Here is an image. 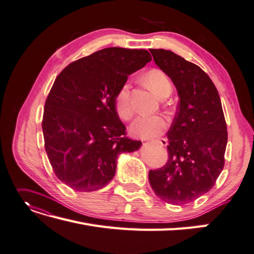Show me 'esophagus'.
I'll use <instances>...</instances> for the list:
<instances>
[{
	"instance_id": "obj_1",
	"label": "esophagus",
	"mask_w": 254,
	"mask_h": 254,
	"mask_svg": "<svg viewBox=\"0 0 254 254\" xmlns=\"http://www.w3.org/2000/svg\"><path fill=\"white\" fill-rule=\"evenodd\" d=\"M155 142H157V144H159L162 147H166L168 145V140L166 138H160L158 140H155Z\"/></svg>"
}]
</instances>
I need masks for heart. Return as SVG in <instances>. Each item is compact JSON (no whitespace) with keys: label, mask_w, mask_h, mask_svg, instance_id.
<instances>
[{"label":"heart","mask_w":254,"mask_h":254,"mask_svg":"<svg viewBox=\"0 0 254 254\" xmlns=\"http://www.w3.org/2000/svg\"><path fill=\"white\" fill-rule=\"evenodd\" d=\"M147 86L161 99L168 96L172 92V82L167 75L160 69H151L145 75ZM116 110L123 120H129L134 114V109L129 96V83L125 82L116 95ZM168 121L164 116H140L131 126L133 135L142 138H150L159 136L164 132Z\"/></svg>","instance_id":"heart-1"}]
</instances>
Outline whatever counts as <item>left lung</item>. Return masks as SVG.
I'll return each instance as SVG.
<instances>
[{
  "label": "left lung",
  "instance_id": "8db88e82",
  "mask_svg": "<svg viewBox=\"0 0 254 254\" xmlns=\"http://www.w3.org/2000/svg\"><path fill=\"white\" fill-rule=\"evenodd\" d=\"M150 53L180 100L167 133V162L149 172V183L162 200L184 205L211 190L224 167L227 131L222 104L216 86L196 64L171 50Z\"/></svg>",
  "mask_w": 254,
  "mask_h": 254
}]
</instances>
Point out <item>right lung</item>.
Returning <instances> with one entry per match:
<instances>
[{"mask_svg": "<svg viewBox=\"0 0 254 254\" xmlns=\"http://www.w3.org/2000/svg\"><path fill=\"white\" fill-rule=\"evenodd\" d=\"M149 61L147 50L110 47L69 63L56 78L44 107L45 149L58 179L73 190L102 189L118 155L140 147L127 136L116 95Z\"/></svg>", "mask_w": 254, "mask_h": 254, "instance_id": "1", "label": "right lung"}]
</instances>
